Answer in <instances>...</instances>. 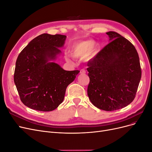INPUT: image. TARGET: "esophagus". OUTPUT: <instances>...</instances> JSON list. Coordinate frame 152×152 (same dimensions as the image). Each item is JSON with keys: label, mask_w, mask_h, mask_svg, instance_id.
I'll return each instance as SVG.
<instances>
[{"label": "esophagus", "mask_w": 152, "mask_h": 152, "mask_svg": "<svg viewBox=\"0 0 152 152\" xmlns=\"http://www.w3.org/2000/svg\"><path fill=\"white\" fill-rule=\"evenodd\" d=\"M86 70H84V69H82V70H80V74H85L86 73Z\"/></svg>", "instance_id": "1"}]
</instances>
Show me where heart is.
Returning <instances> with one entry per match:
<instances>
[{"mask_svg": "<svg viewBox=\"0 0 152 152\" xmlns=\"http://www.w3.org/2000/svg\"><path fill=\"white\" fill-rule=\"evenodd\" d=\"M96 52V45L93 41H81L73 45L71 50L72 56L77 58H85L94 54Z\"/></svg>", "mask_w": 152, "mask_h": 152, "instance_id": "1", "label": "heart"}]
</instances>
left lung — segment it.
Returning <instances> with one entry per match:
<instances>
[{
	"mask_svg": "<svg viewBox=\"0 0 152 152\" xmlns=\"http://www.w3.org/2000/svg\"><path fill=\"white\" fill-rule=\"evenodd\" d=\"M110 42L87 63V95L96 107L114 111L134 100L141 77L138 54L129 41L108 31Z\"/></svg>",
	"mask_w": 152,
	"mask_h": 152,
	"instance_id": "left-lung-1",
	"label": "left lung"
}]
</instances>
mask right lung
Returning a JSON list of instances; mask_svg holds the SVG:
<instances>
[{"instance_id":"right-lung-1","label":"right lung","mask_w":152,"mask_h":152,"mask_svg":"<svg viewBox=\"0 0 152 152\" xmlns=\"http://www.w3.org/2000/svg\"><path fill=\"white\" fill-rule=\"evenodd\" d=\"M66 35L43 34L31 40L16 62L14 81L20 99L26 107L42 112L53 111L64 99L67 86L79 70L66 71L53 62Z\"/></svg>"}]
</instances>
